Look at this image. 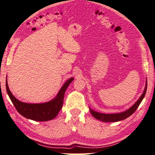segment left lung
<instances>
[{"label": "left lung", "mask_w": 155, "mask_h": 155, "mask_svg": "<svg viewBox=\"0 0 155 155\" xmlns=\"http://www.w3.org/2000/svg\"><path fill=\"white\" fill-rule=\"evenodd\" d=\"M146 90L147 82L146 83V86H145V89L143 90V94L141 95V97H140L139 99L137 100V101L135 103L132 107H130L129 109L126 110V111L119 113H113V114H104V113L96 112L90 107L91 114H92V116L94 117L95 119L99 120V121H101L103 122H117L126 119V118L131 116V115L135 112V110L137 109V107H139V105L141 103L142 100L143 99L145 94H146Z\"/></svg>", "instance_id": "obj_1"}]
</instances>
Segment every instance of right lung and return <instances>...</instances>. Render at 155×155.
Returning a JSON list of instances; mask_svg holds the SVG:
<instances>
[{
	"label": "right lung",
	"instance_id": "obj_1",
	"mask_svg": "<svg viewBox=\"0 0 155 155\" xmlns=\"http://www.w3.org/2000/svg\"><path fill=\"white\" fill-rule=\"evenodd\" d=\"M73 80L74 78H69L52 100L43 104H28L20 101L9 90L7 80H6V90L12 104L22 116L36 121H47L54 119L62 108L66 89Z\"/></svg>",
	"mask_w": 155,
	"mask_h": 155
}]
</instances>
